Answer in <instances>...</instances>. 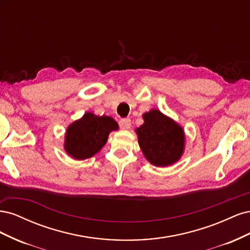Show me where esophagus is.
Here are the masks:
<instances>
[{
    "label": "esophagus",
    "instance_id": "obj_1",
    "mask_svg": "<svg viewBox=\"0 0 250 250\" xmlns=\"http://www.w3.org/2000/svg\"><path fill=\"white\" fill-rule=\"evenodd\" d=\"M120 126L123 128V129H129L131 127V121L130 119H121L120 120Z\"/></svg>",
    "mask_w": 250,
    "mask_h": 250
}]
</instances>
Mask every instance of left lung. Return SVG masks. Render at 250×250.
<instances>
[{
    "instance_id": "obj_1",
    "label": "left lung",
    "mask_w": 250,
    "mask_h": 250,
    "mask_svg": "<svg viewBox=\"0 0 250 250\" xmlns=\"http://www.w3.org/2000/svg\"><path fill=\"white\" fill-rule=\"evenodd\" d=\"M144 124L135 129L144 155L156 167L175 164L185 150V132L176 122L160 110L143 115Z\"/></svg>"
}]
</instances>
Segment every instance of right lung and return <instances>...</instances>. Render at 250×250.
<instances>
[{
  "instance_id": "add662e5",
  "label": "right lung",
  "mask_w": 250,
  "mask_h": 250,
  "mask_svg": "<svg viewBox=\"0 0 250 250\" xmlns=\"http://www.w3.org/2000/svg\"><path fill=\"white\" fill-rule=\"evenodd\" d=\"M118 128V123L112 118L86 112L67 127L64 138L65 152L79 161L92 157L106 144L109 133Z\"/></svg>"
}]
</instances>
